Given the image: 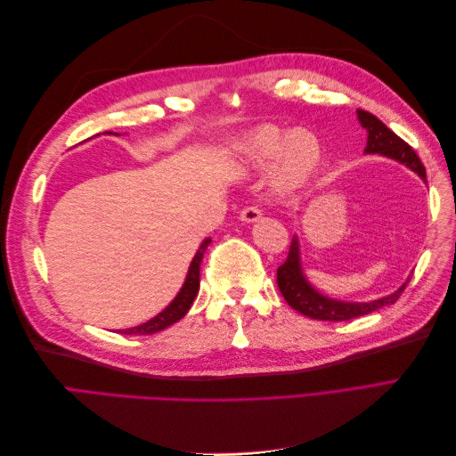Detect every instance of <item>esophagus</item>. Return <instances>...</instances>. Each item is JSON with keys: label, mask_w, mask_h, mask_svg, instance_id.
<instances>
[{"label": "esophagus", "mask_w": 456, "mask_h": 456, "mask_svg": "<svg viewBox=\"0 0 456 456\" xmlns=\"http://www.w3.org/2000/svg\"><path fill=\"white\" fill-rule=\"evenodd\" d=\"M260 216H262V213H260V209H256V207H245V209L240 213V218L247 224L256 223Z\"/></svg>", "instance_id": "esophagus-1"}]
</instances>
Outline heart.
Listing matches in <instances>:
<instances>
[{
	"instance_id": "heart-1",
	"label": "heart",
	"mask_w": 456,
	"mask_h": 456,
	"mask_svg": "<svg viewBox=\"0 0 456 456\" xmlns=\"http://www.w3.org/2000/svg\"><path fill=\"white\" fill-rule=\"evenodd\" d=\"M320 161V141L305 129L287 131L262 126L241 136L233 146V169L238 173H260L274 165L272 188L280 196H291L305 186Z\"/></svg>"
}]
</instances>
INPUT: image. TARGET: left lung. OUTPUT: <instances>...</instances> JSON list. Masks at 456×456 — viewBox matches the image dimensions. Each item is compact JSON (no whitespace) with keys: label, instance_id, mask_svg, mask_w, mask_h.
I'll return each mask as SVG.
<instances>
[{"label":"left lung","instance_id":"left-lung-1","mask_svg":"<svg viewBox=\"0 0 456 456\" xmlns=\"http://www.w3.org/2000/svg\"><path fill=\"white\" fill-rule=\"evenodd\" d=\"M355 114L357 121H360L362 127L367 131V146L363 150L365 154L384 156L402 163L412 173H417L426 183V169L419 156L415 154V150H412L405 141L399 139L392 129L386 127L377 116L365 112V110H357ZM409 280L411 278H407L405 283L402 287H397L394 293L369 302H348L327 297L322 291H317L306 278L300 260L298 236L293 238L287 260L278 268V287L283 298L287 300V305L295 308L297 312L312 317V320L320 322H348L354 320V317L375 312L382 306L394 305V302L402 297Z\"/></svg>","mask_w":456,"mask_h":456}]
</instances>
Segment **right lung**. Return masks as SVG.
Here are the masks:
<instances>
[{
	"label": "right lung",
	"instance_id": "1",
	"mask_svg": "<svg viewBox=\"0 0 456 456\" xmlns=\"http://www.w3.org/2000/svg\"><path fill=\"white\" fill-rule=\"evenodd\" d=\"M104 134H119V133L108 131ZM209 243H211V238H205L201 241L200 249L196 251L194 258H191V262H190V268H188L186 280L181 287V291L176 293V297L169 302V305L165 306L158 315L151 317V320H148L146 323L129 327V329H119L121 335H154V333H159V330H163V329H167L169 325L176 323L178 320H183L200 291V265H201V258H203L207 245Z\"/></svg>",
	"mask_w": 456,
	"mask_h": 456
}]
</instances>
